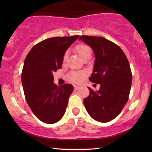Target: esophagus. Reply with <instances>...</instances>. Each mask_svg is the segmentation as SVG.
Returning a JSON list of instances; mask_svg holds the SVG:
<instances>
[{"instance_id":"34e87169","label":"esophagus","mask_w":152,"mask_h":152,"mask_svg":"<svg viewBox=\"0 0 152 152\" xmlns=\"http://www.w3.org/2000/svg\"><path fill=\"white\" fill-rule=\"evenodd\" d=\"M80 88H81V86H74V89L75 90H78Z\"/></svg>"}]
</instances>
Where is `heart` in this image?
<instances>
[{
	"label": "heart",
	"instance_id": "heart-1",
	"mask_svg": "<svg viewBox=\"0 0 152 152\" xmlns=\"http://www.w3.org/2000/svg\"><path fill=\"white\" fill-rule=\"evenodd\" d=\"M76 49L81 58H83V57L86 56L88 54H91V50L89 47L86 46V45H78V46H76ZM67 56L68 53H66L64 54V60H66V58H67ZM84 76L85 73L80 72V71H73V72H71L69 74V80L74 82V83H81V82L83 81Z\"/></svg>",
	"mask_w": 152,
	"mask_h": 152
}]
</instances>
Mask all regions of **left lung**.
<instances>
[{"mask_svg":"<svg viewBox=\"0 0 152 152\" xmlns=\"http://www.w3.org/2000/svg\"><path fill=\"white\" fill-rule=\"evenodd\" d=\"M79 40L93 50L95 61L89 80L100 84L96 91L88 87L84 106L94 120L110 121L120 114L129 96L132 75L128 59L119 46L103 37L82 36Z\"/></svg>","mask_w":152,"mask_h":152,"instance_id":"left-lung-1","label":"left lung"}]
</instances>
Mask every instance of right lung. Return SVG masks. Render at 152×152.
<instances>
[{"mask_svg": "<svg viewBox=\"0 0 152 152\" xmlns=\"http://www.w3.org/2000/svg\"><path fill=\"white\" fill-rule=\"evenodd\" d=\"M79 36L47 38L31 48L25 59L21 81L29 107L38 119L54 124L61 119L74 86H58L53 73L62 66L66 50Z\"/></svg>", "mask_w": 152, "mask_h": 152, "instance_id": "right-lung-1", "label": "right lung"}]
</instances>
